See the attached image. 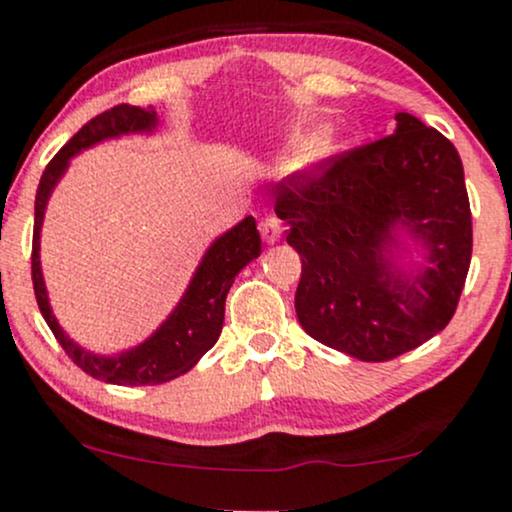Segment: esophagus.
<instances>
[{
  "instance_id": "34e87169",
  "label": "esophagus",
  "mask_w": 512,
  "mask_h": 512,
  "mask_svg": "<svg viewBox=\"0 0 512 512\" xmlns=\"http://www.w3.org/2000/svg\"><path fill=\"white\" fill-rule=\"evenodd\" d=\"M260 233L262 238H265V243H277V240L282 238V221H279L277 216H267L265 221L260 223Z\"/></svg>"
}]
</instances>
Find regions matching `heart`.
<instances>
[{
    "label": "heart",
    "mask_w": 512,
    "mask_h": 512,
    "mask_svg": "<svg viewBox=\"0 0 512 512\" xmlns=\"http://www.w3.org/2000/svg\"><path fill=\"white\" fill-rule=\"evenodd\" d=\"M318 153H325V148H323V150H318Z\"/></svg>",
    "instance_id": "1"
}]
</instances>
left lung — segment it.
Here are the masks:
<instances>
[{
  "label": "left lung",
  "instance_id": "left-lung-1",
  "mask_svg": "<svg viewBox=\"0 0 512 512\" xmlns=\"http://www.w3.org/2000/svg\"><path fill=\"white\" fill-rule=\"evenodd\" d=\"M396 133L325 157L274 189L286 243L301 257L296 316L313 340L389 362L447 328L471 262V209L457 148L411 114ZM396 220L429 250L403 283L388 248Z\"/></svg>",
  "mask_w": 512,
  "mask_h": 512
}]
</instances>
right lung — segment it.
I'll use <instances>...</instances> for the list:
<instances>
[{"label": "right lung", "mask_w": 512, "mask_h": 512, "mask_svg": "<svg viewBox=\"0 0 512 512\" xmlns=\"http://www.w3.org/2000/svg\"><path fill=\"white\" fill-rule=\"evenodd\" d=\"M155 111H145L140 106L119 104L114 109L104 111V114L94 116L87 121L80 131L75 133L58 155L48 162L46 172H43L41 184L36 192V221H33V247H31V279L33 291H36L38 308H41L43 318H46L48 328L53 330L55 340L67 352V357L94 379L106 381V384L119 386H155L165 384V381L177 379V376L187 374L189 369L199 362L206 352L216 345L218 335L223 328V311H226V296L230 284H233L235 274L243 269L247 262L255 260L262 252V240L257 233L255 218L247 216L233 230L216 240L206 252L204 262L196 269L192 284H189L187 294L174 308V313L162 323L150 340L136 350L126 352L121 357H97L84 352L77 347L67 335L60 330L58 320L53 318L48 306L46 286L41 277V260H38V238H41V223L43 211H46L48 196L53 192L55 182L60 174L65 172L67 162L82 148L99 143L104 138L121 136V133L133 131H150L155 126Z\"/></svg>", "instance_id": "right-lung-1"}]
</instances>
